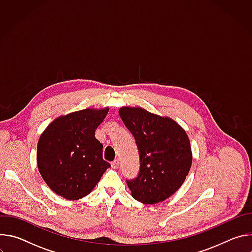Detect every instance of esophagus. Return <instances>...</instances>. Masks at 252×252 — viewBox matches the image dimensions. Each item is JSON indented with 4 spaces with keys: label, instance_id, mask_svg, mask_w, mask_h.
Segmentation results:
<instances>
[{
    "label": "esophagus",
    "instance_id": "34e87169",
    "mask_svg": "<svg viewBox=\"0 0 252 252\" xmlns=\"http://www.w3.org/2000/svg\"><path fill=\"white\" fill-rule=\"evenodd\" d=\"M119 163H120L119 159H115L114 161H112V166H113V168H118V167H119Z\"/></svg>",
    "mask_w": 252,
    "mask_h": 252
}]
</instances>
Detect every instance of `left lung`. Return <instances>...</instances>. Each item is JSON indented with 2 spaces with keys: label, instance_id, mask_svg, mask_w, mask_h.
<instances>
[{
  "label": "left lung",
  "instance_id": "left-lung-1",
  "mask_svg": "<svg viewBox=\"0 0 252 252\" xmlns=\"http://www.w3.org/2000/svg\"><path fill=\"white\" fill-rule=\"evenodd\" d=\"M119 114L139 155L136 177L126 179L132 197L148 204L165 200L182 187L191 166L187 132L171 119L140 107H121Z\"/></svg>",
  "mask_w": 252,
  "mask_h": 252
}]
</instances>
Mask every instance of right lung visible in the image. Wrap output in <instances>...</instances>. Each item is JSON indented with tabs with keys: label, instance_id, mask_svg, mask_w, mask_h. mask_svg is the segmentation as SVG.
Listing matches in <instances>:
<instances>
[{
	"label": "right lung",
	"instance_id": "right-lung-1",
	"mask_svg": "<svg viewBox=\"0 0 252 252\" xmlns=\"http://www.w3.org/2000/svg\"><path fill=\"white\" fill-rule=\"evenodd\" d=\"M109 109L60 117L40 136L37 161L40 173L57 194L75 200L88 195L111 164L102 159V145L94 132Z\"/></svg>",
	"mask_w": 252,
	"mask_h": 252
}]
</instances>
